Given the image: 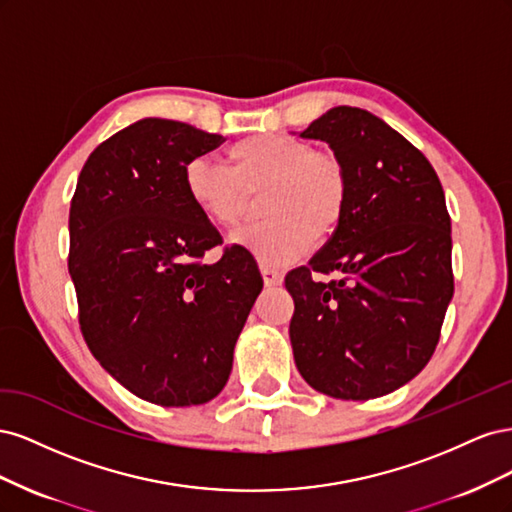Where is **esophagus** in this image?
Masks as SVG:
<instances>
[{
  "mask_svg": "<svg viewBox=\"0 0 512 512\" xmlns=\"http://www.w3.org/2000/svg\"><path fill=\"white\" fill-rule=\"evenodd\" d=\"M262 280H265V286H280L284 275L277 271V269H271V267H262Z\"/></svg>",
  "mask_w": 512,
  "mask_h": 512,
  "instance_id": "1",
  "label": "esophagus"
}]
</instances>
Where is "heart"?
Wrapping results in <instances>:
<instances>
[{"label":"heart","mask_w":512,"mask_h":512,"mask_svg":"<svg viewBox=\"0 0 512 512\" xmlns=\"http://www.w3.org/2000/svg\"><path fill=\"white\" fill-rule=\"evenodd\" d=\"M228 166L196 158L183 168V190L192 207L218 228H235L262 194L267 220L243 228L235 241L262 265L284 267L303 258L318 237L342 226L350 203L346 164L331 149H312L288 134H252L226 151Z\"/></svg>","instance_id":"b5f03b06"}]
</instances>
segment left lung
Listing matches in <instances>:
<instances>
[{
    "label": "left lung",
    "instance_id": "obj_1",
    "mask_svg": "<svg viewBox=\"0 0 512 512\" xmlns=\"http://www.w3.org/2000/svg\"><path fill=\"white\" fill-rule=\"evenodd\" d=\"M301 136L342 158L350 203L309 265L286 275L294 363L324 395L376 399L410 382L438 346L455 288L444 190L423 153L363 108L335 106ZM314 272L340 280L316 283Z\"/></svg>",
    "mask_w": 512,
    "mask_h": 512
}]
</instances>
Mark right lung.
I'll return each mask as SVG.
<instances>
[{
	"label": "right lung",
	"mask_w": 512,
	"mask_h": 512,
	"mask_svg": "<svg viewBox=\"0 0 512 512\" xmlns=\"http://www.w3.org/2000/svg\"><path fill=\"white\" fill-rule=\"evenodd\" d=\"M224 138L141 119L87 158L70 205L68 269L85 342L100 365L151 404H207L262 290L252 254L224 247L185 196L183 168Z\"/></svg>",
	"instance_id": "1"
}]
</instances>
